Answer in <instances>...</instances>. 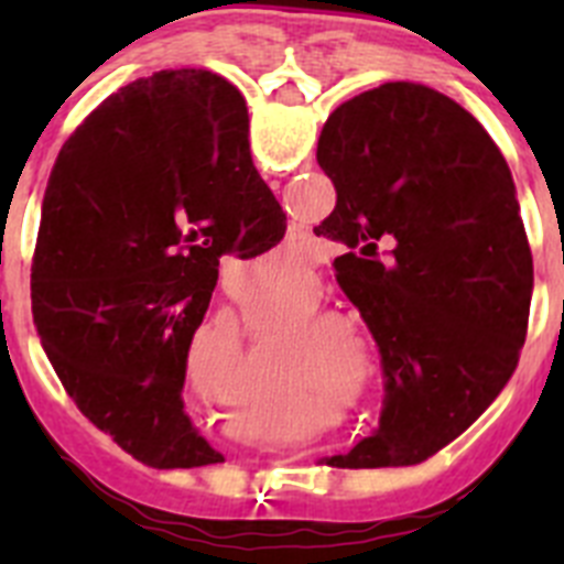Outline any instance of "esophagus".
I'll return each mask as SVG.
<instances>
[{
  "instance_id": "obj_1",
  "label": "esophagus",
  "mask_w": 564,
  "mask_h": 564,
  "mask_svg": "<svg viewBox=\"0 0 564 564\" xmlns=\"http://www.w3.org/2000/svg\"><path fill=\"white\" fill-rule=\"evenodd\" d=\"M291 246H293V248H305V237H302V234L293 231V234H291Z\"/></svg>"
}]
</instances>
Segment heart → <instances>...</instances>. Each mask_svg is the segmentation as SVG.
<instances>
[{"label": "heart", "instance_id": "heart-1", "mask_svg": "<svg viewBox=\"0 0 564 564\" xmlns=\"http://www.w3.org/2000/svg\"><path fill=\"white\" fill-rule=\"evenodd\" d=\"M313 307V305H307ZM226 376L234 383H248L251 381V358H248L246 347L237 338V333H228L226 336Z\"/></svg>", "mask_w": 564, "mask_h": 564}]
</instances>
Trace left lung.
<instances>
[{
	"label": "left lung",
	"mask_w": 564,
	"mask_h": 564,
	"mask_svg": "<svg viewBox=\"0 0 564 564\" xmlns=\"http://www.w3.org/2000/svg\"><path fill=\"white\" fill-rule=\"evenodd\" d=\"M318 166L336 208L338 282L381 352L378 430L338 468L415 466L500 395L525 344L534 259L511 169L475 115L387 82L327 118Z\"/></svg>",
	"instance_id": "left-lung-1"
}]
</instances>
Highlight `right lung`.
I'll list each match as a JSON object with an SVG mask.
<instances>
[{"label":"right lung","instance_id":"add662e5","mask_svg":"<svg viewBox=\"0 0 564 564\" xmlns=\"http://www.w3.org/2000/svg\"><path fill=\"white\" fill-rule=\"evenodd\" d=\"M248 109L208 69L127 84L69 134L33 253V322L78 410L158 468L220 463L183 412L194 330L223 253L285 237Z\"/></svg>","mask_w":564,"mask_h":564}]
</instances>
